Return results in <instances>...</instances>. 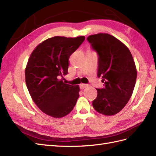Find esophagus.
<instances>
[{
    "label": "esophagus",
    "mask_w": 156,
    "mask_h": 156,
    "mask_svg": "<svg viewBox=\"0 0 156 156\" xmlns=\"http://www.w3.org/2000/svg\"><path fill=\"white\" fill-rule=\"evenodd\" d=\"M87 87H88V85L86 84V83H81V84H80V87H81V88H82V89L86 88Z\"/></svg>",
    "instance_id": "34e87169"
}]
</instances>
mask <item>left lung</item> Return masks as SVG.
Segmentation results:
<instances>
[{"mask_svg":"<svg viewBox=\"0 0 156 156\" xmlns=\"http://www.w3.org/2000/svg\"><path fill=\"white\" fill-rule=\"evenodd\" d=\"M87 40L98 57V78L105 87L96 89L98 96L92 101L97 112L111 116L120 112L133 94L137 70L130 51L113 35L100 33L90 35Z\"/></svg>","mask_w":156,"mask_h":156,"instance_id":"1","label":"left lung"}]
</instances>
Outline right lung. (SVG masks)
Returning a JSON list of instances; mask_svg holds the SVG:
<instances>
[{
  "instance_id": "1",
  "label": "right lung",
  "mask_w": 156,
  "mask_h": 156,
  "mask_svg": "<svg viewBox=\"0 0 156 156\" xmlns=\"http://www.w3.org/2000/svg\"><path fill=\"white\" fill-rule=\"evenodd\" d=\"M84 36H55L35 48L25 70L26 83L33 101L42 112L61 118L73 111L79 98V86L64 83L70 56L84 41Z\"/></svg>"
}]
</instances>
